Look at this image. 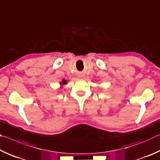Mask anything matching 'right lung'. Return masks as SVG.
<instances>
[{"mask_svg":"<svg viewBox=\"0 0 160 160\" xmlns=\"http://www.w3.org/2000/svg\"><path fill=\"white\" fill-rule=\"evenodd\" d=\"M67 83V81H66L65 79H63L62 81V82H60V84L62 86V84H66Z\"/></svg>","mask_w":160,"mask_h":160,"instance_id":"add662e5","label":"right lung"}]
</instances>
